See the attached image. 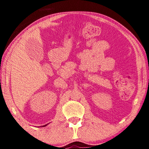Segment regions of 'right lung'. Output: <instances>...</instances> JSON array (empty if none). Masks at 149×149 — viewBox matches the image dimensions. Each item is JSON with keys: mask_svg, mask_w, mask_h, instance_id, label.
Here are the masks:
<instances>
[{"mask_svg": "<svg viewBox=\"0 0 149 149\" xmlns=\"http://www.w3.org/2000/svg\"><path fill=\"white\" fill-rule=\"evenodd\" d=\"M47 125H43V126H42V127H45V126H46Z\"/></svg>", "mask_w": 149, "mask_h": 149, "instance_id": "obj_1", "label": "right lung"}]
</instances>
